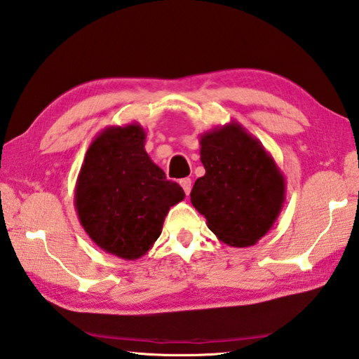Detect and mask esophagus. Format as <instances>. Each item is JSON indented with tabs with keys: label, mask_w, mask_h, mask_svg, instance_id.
I'll use <instances>...</instances> for the list:
<instances>
[{
	"label": "esophagus",
	"mask_w": 359,
	"mask_h": 359,
	"mask_svg": "<svg viewBox=\"0 0 359 359\" xmlns=\"http://www.w3.org/2000/svg\"><path fill=\"white\" fill-rule=\"evenodd\" d=\"M180 187L184 188V191H185V194L187 196H189V193H191V187H193V184H191V179H182L180 180Z\"/></svg>",
	"instance_id": "34e87169"
}]
</instances>
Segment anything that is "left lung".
<instances>
[{"label": "left lung", "instance_id": "1", "mask_svg": "<svg viewBox=\"0 0 359 359\" xmlns=\"http://www.w3.org/2000/svg\"><path fill=\"white\" fill-rule=\"evenodd\" d=\"M205 174L194 182L191 203L217 240L254 245L272 229L285 203L286 182L271 154L240 123L201 135Z\"/></svg>", "mask_w": 359, "mask_h": 359}]
</instances>
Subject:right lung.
Returning <instances> with one entry per match:
<instances>
[{
    "label": "right lung",
    "mask_w": 359,
    "mask_h": 359,
    "mask_svg": "<svg viewBox=\"0 0 359 359\" xmlns=\"http://www.w3.org/2000/svg\"><path fill=\"white\" fill-rule=\"evenodd\" d=\"M144 142L138 123L109 126L91 142L76 182L81 226L97 248L123 259L143 257L170 208L185 198L147 156Z\"/></svg>",
    "instance_id": "1"
}]
</instances>
